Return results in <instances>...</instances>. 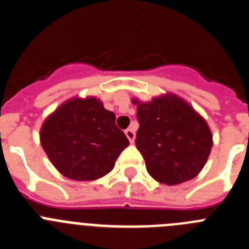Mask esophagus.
<instances>
[{"label": "esophagus", "instance_id": "34e87169", "mask_svg": "<svg viewBox=\"0 0 249 249\" xmlns=\"http://www.w3.org/2000/svg\"><path fill=\"white\" fill-rule=\"evenodd\" d=\"M124 133H126V136H127V138L129 140V142H131V143H133V142H135V137H136L135 131H133L132 128H127L126 131H124Z\"/></svg>", "mask_w": 249, "mask_h": 249}]
</instances>
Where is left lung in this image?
<instances>
[{
  "label": "left lung",
  "instance_id": "left-lung-1",
  "mask_svg": "<svg viewBox=\"0 0 249 249\" xmlns=\"http://www.w3.org/2000/svg\"><path fill=\"white\" fill-rule=\"evenodd\" d=\"M137 106L136 147L153 179L176 186L198 176L210 157L213 136L207 121L186 100L163 93Z\"/></svg>",
  "mask_w": 249,
  "mask_h": 249
}]
</instances>
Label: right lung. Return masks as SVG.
I'll use <instances>...</instances> for the list:
<instances>
[{
  "mask_svg": "<svg viewBox=\"0 0 249 249\" xmlns=\"http://www.w3.org/2000/svg\"><path fill=\"white\" fill-rule=\"evenodd\" d=\"M39 141L48 160L65 177L94 181L113 169L129 144L113 112L97 97H72L47 116Z\"/></svg>",
  "mask_w": 249,
  "mask_h": 249,
  "instance_id": "obj_1",
  "label": "right lung"
}]
</instances>
